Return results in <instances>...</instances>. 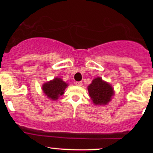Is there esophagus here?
Listing matches in <instances>:
<instances>
[{"label":"esophagus","mask_w":153,"mask_h":153,"mask_svg":"<svg viewBox=\"0 0 153 153\" xmlns=\"http://www.w3.org/2000/svg\"><path fill=\"white\" fill-rule=\"evenodd\" d=\"M75 85H78V86H82V81H77V82H75Z\"/></svg>","instance_id":"esophagus-1"}]
</instances>
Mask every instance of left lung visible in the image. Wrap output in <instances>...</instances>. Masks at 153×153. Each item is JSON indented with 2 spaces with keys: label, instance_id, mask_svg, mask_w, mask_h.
<instances>
[{
  "label": "left lung",
  "instance_id": "left-lung-1",
  "mask_svg": "<svg viewBox=\"0 0 153 153\" xmlns=\"http://www.w3.org/2000/svg\"><path fill=\"white\" fill-rule=\"evenodd\" d=\"M89 95L96 105H105L109 102L114 95L112 87L108 83L103 81L101 78L94 79L88 87Z\"/></svg>",
  "mask_w": 153,
  "mask_h": 153
}]
</instances>
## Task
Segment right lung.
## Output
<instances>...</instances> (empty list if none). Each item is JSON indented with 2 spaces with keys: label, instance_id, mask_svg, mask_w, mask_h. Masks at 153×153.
Segmentation results:
<instances>
[{
  "label": "right lung",
  "instance_id": "1",
  "mask_svg": "<svg viewBox=\"0 0 153 153\" xmlns=\"http://www.w3.org/2000/svg\"><path fill=\"white\" fill-rule=\"evenodd\" d=\"M67 85L68 84L63 81L62 79L57 78L44 84L42 90L49 99L57 100L59 96L64 94Z\"/></svg>",
  "mask_w": 153,
  "mask_h": 153
}]
</instances>
